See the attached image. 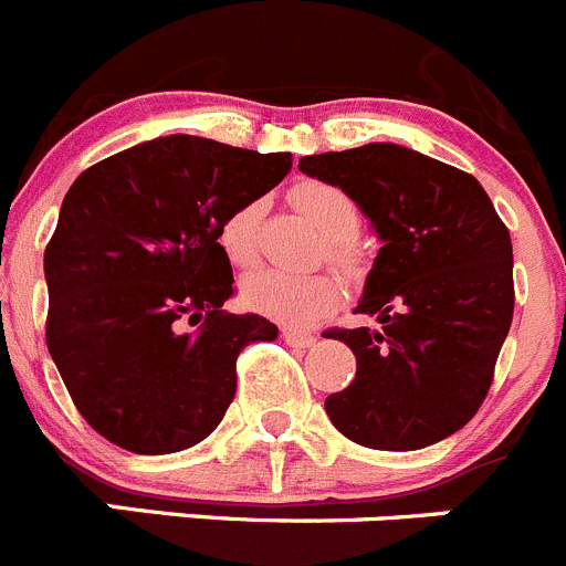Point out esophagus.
<instances>
[{
    "label": "esophagus",
    "instance_id": "esophagus-1",
    "mask_svg": "<svg viewBox=\"0 0 566 566\" xmlns=\"http://www.w3.org/2000/svg\"><path fill=\"white\" fill-rule=\"evenodd\" d=\"M282 337L290 343V346H295V348H310V346H315V340H318V335H313V332L290 329V326L282 332Z\"/></svg>",
    "mask_w": 566,
    "mask_h": 566
}]
</instances>
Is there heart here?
I'll list each match as a JSON object with an SVG mask.
<instances>
[{
    "instance_id": "obj_1",
    "label": "heart",
    "mask_w": 566,
    "mask_h": 566,
    "mask_svg": "<svg viewBox=\"0 0 566 566\" xmlns=\"http://www.w3.org/2000/svg\"><path fill=\"white\" fill-rule=\"evenodd\" d=\"M295 209L326 237L324 253L329 262L346 273H357L360 253L355 237L360 231L363 214L352 195L335 184L301 181L290 189ZM259 214L262 206L256 200L242 203L231 211L218 229V245L231 265L248 268L259 256ZM242 301L253 313L279 321L287 326H310L315 321L335 313L343 301V287L329 273H307L293 276L282 271H256L242 282Z\"/></svg>"
}]
</instances>
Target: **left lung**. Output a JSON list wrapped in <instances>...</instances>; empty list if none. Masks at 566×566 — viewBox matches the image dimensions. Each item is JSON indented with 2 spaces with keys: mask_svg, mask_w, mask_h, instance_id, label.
<instances>
[{
  "mask_svg": "<svg viewBox=\"0 0 566 566\" xmlns=\"http://www.w3.org/2000/svg\"><path fill=\"white\" fill-rule=\"evenodd\" d=\"M298 170L352 195L379 248L357 313L382 329H329L357 374L326 396L332 424L368 450L408 452L461 430L494 379L514 318V248L478 178L374 142L304 156Z\"/></svg>",
  "mask_w": 566,
  "mask_h": 566,
  "instance_id": "obj_1",
  "label": "left lung"
}]
</instances>
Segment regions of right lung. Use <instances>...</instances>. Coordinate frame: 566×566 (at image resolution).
Returning <instances> with one entry per match:
<instances>
[{
	"mask_svg": "<svg viewBox=\"0 0 566 566\" xmlns=\"http://www.w3.org/2000/svg\"><path fill=\"white\" fill-rule=\"evenodd\" d=\"M290 167V153L178 134L103 158L69 187L44 251L46 348L111 443L167 455L223 421L240 352L279 329L223 310L234 273L218 229Z\"/></svg>",
	"mask_w": 566,
	"mask_h": 566,
	"instance_id": "1",
	"label": "right lung"
}]
</instances>
